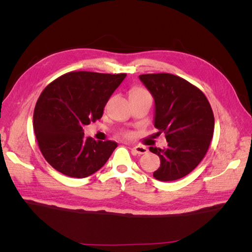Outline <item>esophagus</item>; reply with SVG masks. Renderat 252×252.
Wrapping results in <instances>:
<instances>
[{
  "instance_id": "esophagus-1",
  "label": "esophagus",
  "mask_w": 252,
  "mask_h": 252,
  "mask_svg": "<svg viewBox=\"0 0 252 252\" xmlns=\"http://www.w3.org/2000/svg\"><path fill=\"white\" fill-rule=\"evenodd\" d=\"M131 149L135 155H144V154H147L148 152V149L145 146H140V145L133 146Z\"/></svg>"
}]
</instances>
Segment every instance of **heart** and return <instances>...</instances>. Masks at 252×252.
Segmentation results:
<instances>
[{
  "label": "heart",
  "mask_w": 252,
  "mask_h": 252,
  "mask_svg": "<svg viewBox=\"0 0 252 252\" xmlns=\"http://www.w3.org/2000/svg\"><path fill=\"white\" fill-rule=\"evenodd\" d=\"M142 94H148V92H147L146 90H144L143 88H138V87L132 88V89L130 90V97H133V96L142 95ZM121 135H122L123 137L129 138V137H130V133H129V132H122Z\"/></svg>",
  "instance_id": "obj_1"
}]
</instances>
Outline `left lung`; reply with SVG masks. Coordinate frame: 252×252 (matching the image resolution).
<instances>
[{"mask_svg": "<svg viewBox=\"0 0 252 252\" xmlns=\"http://www.w3.org/2000/svg\"><path fill=\"white\" fill-rule=\"evenodd\" d=\"M155 98L157 135H165L164 148L149 147L160 158L154 172L159 181H175L190 173L210 146L215 116L206 95L196 85L172 73L141 74Z\"/></svg>", "mask_w": 252, "mask_h": 252, "instance_id": "left-lung-1", "label": "left lung"}]
</instances>
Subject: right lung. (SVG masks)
I'll return each mask as SVG.
<instances>
[{
	"label": "right lung",
	"mask_w": 252,
	"mask_h": 252,
	"mask_svg": "<svg viewBox=\"0 0 252 252\" xmlns=\"http://www.w3.org/2000/svg\"><path fill=\"white\" fill-rule=\"evenodd\" d=\"M126 73L71 71L41 93L33 114L37 146L53 168L71 178H87L106 163L117 147L94 141L83 126L103 116L104 107Z\"/></svg>",
	"instance_id": "add662e5"
}]
</instances>
